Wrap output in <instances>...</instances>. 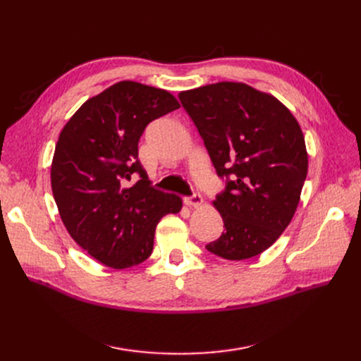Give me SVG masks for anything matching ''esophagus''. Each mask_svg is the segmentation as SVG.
<instances>
[{
    "mask_svg": "<svg viewBox=\"0 0 361 361\" xmlns=\"http://www.w3.org/2000/svg\"><path fill=\"white\" fill-rule=\"evenodd\" d=\"M185 204L187 206H194V207H200L203 204V197L200 194H192L190 197H185L183 199Z\"/></svg>",
    "mask_w": 361,
    "mask_h": 361,
    "instance_id": "obj_1",
    "label": "esophagus"
}]
</instances>
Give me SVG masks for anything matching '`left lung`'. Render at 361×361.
Wrapping results in <instances>:
<instances>
[{
  "label": "left lung",
  "instance_id": "left-lung-1",
  "mask_svg": "<svg viewBox=\"0 0 361 361\" xmlns=\"http://www.w3.org/2000/svg\"><path fill=\"white\" fill-rule=\"evenodd\" d=\"M218 176H232L212 202L224 232L207 244L227 260L264 253L292 221L307 176L300 123L276 96L221 81L179 93Z\"/></svg>",
  "mask_w": 361,
  "mask_h": 361
}]
</instances>
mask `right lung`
<instances>
[{
  "label": "right lung",
  "mask_w": 361,
  "mask_h": 361,
  "mask_svg": "<svg viewBox=\"0 0 361 361\" xmlns=\"http://www.w3.org/2000/svg\"><path fill=\"white\" fill-rule=\"evenodd\" d=\"M179 106L167 90L118 81L87 99L61 129L51 164L54 200L73 241L106 267L145 262L161 218L182 209L179 195L150 187L138 161L145 128ZM133 176L139 180L129 185Z\"/></svg>",
  "instance_id": "1"
}]
</instances>
